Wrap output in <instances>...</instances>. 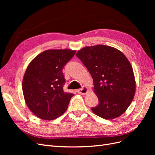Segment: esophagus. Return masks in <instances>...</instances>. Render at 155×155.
I'll return each mask as SVG.
<instances>
[{"mask_svg": "<svg viewBox=\"0 0 155 155\" xmlns=\"http://www.w3.org/2000/svg\"><path fill=\"white\" fill-rule=\"evenodd\" d=\"M78 92L79 94H86L88 92V88L85 87H83L79 89Z\"/></svg>", "mask_w": 155, "mask_h": 155, "instance_id": "1", "label": "esophagus"}]
</instances>
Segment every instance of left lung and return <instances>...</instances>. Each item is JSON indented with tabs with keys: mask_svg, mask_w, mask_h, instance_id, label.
<instances>
[{
	"mask_svg": "<svg viewBox=\"0 0 155 155\" xmlns=\"http://www.w3.org/2000/svg\"><path fill=\"white\" fill-rule=\"evenodd\" d=\"M76 56L93 79L99 100L98 105L92 107L94 113L106 120L121 116L135 94V79L129 60L118 50L102 45L83 48Z\"/></svg>",
	"mask_w": 155,
	"mask_h": 155,
	"instance_id": "left-lung-1",
	"label": "left lung"
}]
</instances>
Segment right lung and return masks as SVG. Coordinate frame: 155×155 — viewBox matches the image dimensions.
Here are the masks:
<instances>
[{
	"instance_id": "right-lung-1",
	"label": "right lung",
	"mask_w": 155,
	"mask_h": 155,
	"mask_svg": "<svg viewBox=\"0 0 155 155\" xmlns=\"http://www.w3.org/2000/svg\"><path fill=\"white\" fill-rule=\"evenodd\" d=\"M76 53L46 50L31 61L25 74L22 91L27 106L39 118L51 120L67 110L73 94L64 92L63 69Z\"/></svg>"
}]
</instances>
